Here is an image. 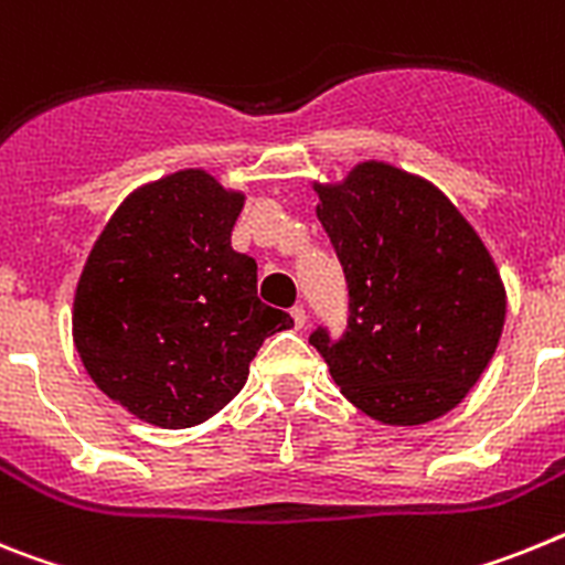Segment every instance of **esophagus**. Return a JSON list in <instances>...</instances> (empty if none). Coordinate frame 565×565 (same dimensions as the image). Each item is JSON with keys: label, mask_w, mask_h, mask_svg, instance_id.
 <instances>
[{"label": "esophagus", "mask_w": 565, "mask_h": 565, "mask_svg": "<svg viewBox=\"0 0 565 565\" xmlns=\"http://www.w3.org/2000/svg\"><path fill=\"white\" fill-rule=\"evenodd\" d=\"M289 316H292V321H296L298 330H301L303 323H307V310H303L301 303H296V307H292V310H289Z\"/></svg>", "instance_id": "obj_1"}]
</instances>
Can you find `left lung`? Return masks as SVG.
Wrapping results in <instances>:
<instances>
[{
	"instance_id": "left-lung-1",
	"label": "left lung",
	"mask_w": 565,
	"mask_h": 565,
	"mask_svg": "<svg viewBox=\"0 0 565 565\" xmlns=\"http://www.w3.org/2000/svg\"><path fill=\"white\" fill-rule=\"evenodd\" d=\"M318 218L350 287L338 341L316 330L341 395L386 426L440 418L498 350L507 289L487 244L431 181L361 161L318 184Z\"/></svg>"
}]
</instances>
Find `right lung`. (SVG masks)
Segmentation results:
<instances>
[{
    "instance_id": "right-lung-1",
    "label": "right lung",
    "mask_w": 565,
    "mask_h": 565,
    "mask_svg": "<svg viewBox=\"0 0 565 565\" xmlns=\"http://www.w3.org/2000/svg\"><path fill=\"white\" fill-rule=\"evenodd\" d=\"M242 207V190L179 170L127 195L87 255L73 343L93 384L145 424L213 418L247 384L264 338L292 327L230 244Z\"/></svg>"
}]
</instances>
